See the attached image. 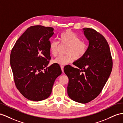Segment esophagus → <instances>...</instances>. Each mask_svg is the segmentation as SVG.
I'll use <instances>...</instances> for the list:
<instances>
[{
	"mask_svg": "<svg viewBox=\"0 0 123 123\" xmlns=\"http://www.w3.org/2000/svg\"><path fill=\"white\" fill-rule=\"evenodd\" d=\"M61 70L62 72L64 71V66L63 65H61Z\"/></svg>",
	"mask_w": 123,
	"mask_h": 123,
	"instance_id": "esophagus-1",
	"label": "esophagus"
}]
</instances>
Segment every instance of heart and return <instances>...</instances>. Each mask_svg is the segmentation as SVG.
Masks as SVG:
<instances>
[{
  "label": "heart",
  "instance_id": "b5f03b06",
  "mask_svg": "<svg viewBox=\"0 0 123 123\" xmlns=\"http://www.w3.org/2000/svg\"><path fill=\"white\" fill-rule=\"evenodd\" d=\"M60 43L62 45H67L64 55H60L53 61V63L59 65H66L70 63L74 59L78 60L86 55L88 48V45L85 40H80L77 35L70 30H66L59 36ZM59 43L52 41L49 45L51 54L56 56L58 53Z\"/></svg>",
  "mask_w": 123,
  "mask_h": 123
}]
</instances>
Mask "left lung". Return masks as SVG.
<instances>
[{
    "instance_id": "obj_1",
    "label": "left lung",
    "mask_w": 123,
    "mask_h": 123,
    "mask_svg": "<svg viewBox=\"0 0 123 123\" xmlns=\"http://www.w3.org/2000/svg\"><path fill=\"white\" fill-rule=\"evenodd\" d=\"M89 45L83 57L68 65L64 72L68 78V94L75 101L87 103L99 95L111 73L113 61L109 45L102 34L92 29H84Z\"/></svg>"
}]
</instances>
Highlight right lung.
Returning a JSON list of instances; mask_svg holds the SVG:
<instances>
[{"label": "right lung", "mask_w": 123, "mask_h": 123, "mask_svg": "<svg viewBox=\"0 0 123 123\" xmlns=\"http://www.w3.org/2000/svg\"><path fill=\"white\" fill-rule=\"evenodd\" d=\"M53 34L51 27L31 26L12 49L10 65L15 86L29 100L39 101L48 98L62 73L58 64L47 67L51 59L49 39Z\"/></svg>", "instance_id": "right-lung-1"}]
</instances>
